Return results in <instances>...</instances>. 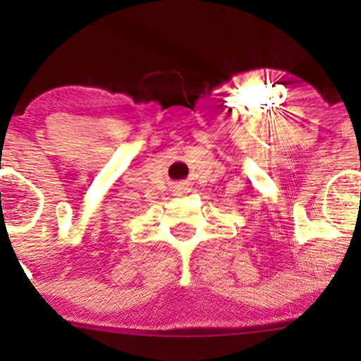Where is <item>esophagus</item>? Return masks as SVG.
<instances>
[{"mask_svg":"<svg viewBox=\"0 0 361 361\" xmlns=\"http://www.w3.org/2000/svg\"><path fill=\"white\" fill-rule=\"evenodd\" d=\"M187 190H188L187 185H178V187H176L178 194H183V192H187Z\"/></svg>","mask_w":361,"mask_h":361,"instance_id":"esophagus-1","label":"esophagus"}]
</instances>
